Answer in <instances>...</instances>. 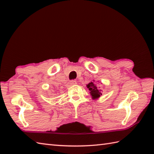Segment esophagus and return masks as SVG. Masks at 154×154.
<instances>
[{
    "label": "esophagus",
    "mask_w": 154,
    "mask_h": 154,
    "mask_svg": "<svg viewBox=\"0 0 154 154\" xmlns=\"http://www.w3.org/2000/svg\"><path fill=\"white\" fill-rule=\"evenodd\" d=\"M76 83H77L76 81H75V80H72V81H70L69 83V84L70 85H75Z\"/></svg>",
    "instance_id": "34e87169"
}]
</instances>
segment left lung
<instances>
[{
  "instance_id": "1",
  "label": "left lung",
  "mask_w": 154,
  "mask_h": 154,
  "mask_svg": "<svg viewBox=\"0 0 154 154\" xmlns=\"http://www.w3.org/2000/svg\"><path fill=\"white\" fill-rule=\"evenodd\" d=\"M87 87L90 91L91 95L92 96V98L93 99H98V98L100 97V95H102L101 89H99V87H97L96 85L93 82H91L88 85H87Z\"/></svg>"
}]
</instances>
